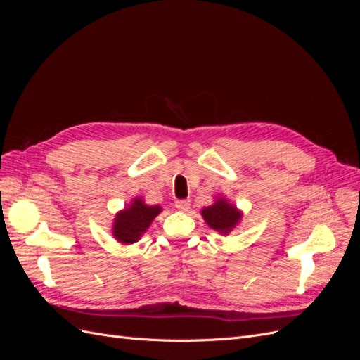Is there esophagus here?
I'll return each instance as SVG.
<instances>
[{
	"label": "esophagus",
	"instance_id": "34e87169",
	"mask_svg": "<svg viewBox=\"0 0 360 360\" xmlns=\"http://www.w3.org/2000/svg\"><path fill=\"white\" fill-rule=\"evenodd\" d=\"M176 207L181 212H186L191 207V201L189 200H179V201H176Z\"/></svg>",
	"mask_w": 360,
	"mask_h": 360
}]
</instances>
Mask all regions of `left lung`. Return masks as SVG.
Here are the masks:
<instances>
[{"label":"left lung","instance_id":"1","mask_svg":"<svg viewBox=\"0 0 360 360\" xmlns=\"http://www.w3.org/2000/svg\"><path fill=\"white\" fill-rule=\"evenodd\" d=\"M205 224L221 236L230 234L242 222L243 212L225 197H216L214 202L200 212Z\"/></svg>","mask_w":360,"mask_h":360}]
</instances>
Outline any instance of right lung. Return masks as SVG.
Returning <instances> with one entry per match:
<instances>
[{"label":"right lung","mask_w":360,"mask_h":360,"mask_svg":"<svg viewBox=\"0 0 360 360\" xmlns=\"http://www.w3.org/2000/svg\"><path fill=\"white\" fill-rule=\"evenodd\" d=\"M160 212V205H148L141 197H135L123 210L117 212L111 233L120 243H136Z\"/></svg>","instance_id":"1"}]
</instances>
